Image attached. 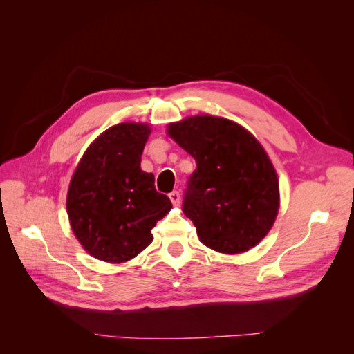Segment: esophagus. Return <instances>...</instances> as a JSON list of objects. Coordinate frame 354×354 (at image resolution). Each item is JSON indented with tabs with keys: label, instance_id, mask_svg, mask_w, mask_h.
I'll list each match as a JSON object with an SVG mask.
<instances>
[{
	"label": "esophagus",
	"instance_id": "esophagus-1",
	"mask_svg": "<svg viewBox=\"0 0 354 354\" xmlns=\"http://www.w3.org/2000/svg\"><path fill=\"white\" fill-rule=\"evenodd\" d=\"M168 196H169L171 202H173V205H176V207H178V205H180V194H178L177 190H173V192H171V194H169Z\"/></svg>",
	"mask_w": 354,
	"mask_h": 354
}]
</instances>
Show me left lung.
<instances>
[{
    "instance_id": "obj_1",
    "label": "left lung",
    "mask_w": 354,
    "mask_h": 354,
    "mask_svg": "<svg viewBox=\"0 0 354 354\" xmlns=\"http://www.w3.org/2000/svg\"><path fill=\"white\" fill-rule=\"evenodd\" d=\"M168 134L196 160L183 212L199 241L223 254L251 250L279 211V180L263 146L239 124L209 115L169 124Z\"/></svg>"
}]
</instances>
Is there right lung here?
<instances>
[{
    "label": "right lung",
    "mask_w": 354,
    "mask_h": 354,
    "mask_svg": "<svg viewBox=\"0 0 354 354\" xmlns=\"http://www.w3.org/2000/svg\"><path fill=\"white\" fill-rule=\"evenodd\" d=\"M151 127L124 122L88 146L72 176L66 208L75 236L94 259L124 263L153 241L151 230L173 208L140 160Z\"/></svg>",
    "instance_id": "add662e5"
}]
</instances>
